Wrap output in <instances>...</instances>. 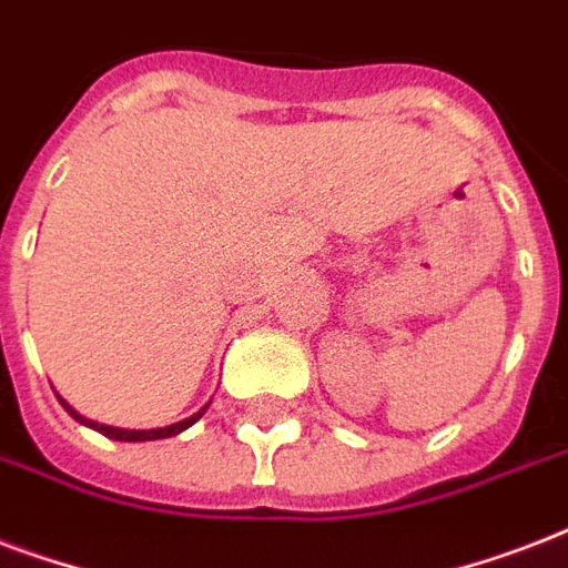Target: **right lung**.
I'll return each instance as SVG.
<instances>
[{
    "mask_svg": "<svg viewBox=\"0 0 568 568\" xmlns=\"http://www.w3.org/2000/svg\"><path fill=\"white\" fill-rule=\"evenodd\" d=\"M58 400H61V397H58ZM61 404H64V409H67V413H70V415H73L75 422L88 424V427H93V430H100L102 436H109V439H118V442H153V439H168V436H176V433L189 430L191 424H194L196 418H200V415L205 413V409H209V404H205L203 409H200V413H194V415H191V418H185V422H176V424H171V427H159V430H120V427H109V424H97V422H91V418H82V415L75 413L73 406H67V400H61Z\"/></svg>",
    "mask_w": 568,
    "mask_h": 568,
    "instance_id": "add662e5",
    "label": "right lung"
}]
</instances>
